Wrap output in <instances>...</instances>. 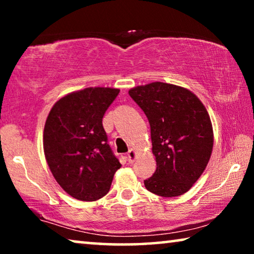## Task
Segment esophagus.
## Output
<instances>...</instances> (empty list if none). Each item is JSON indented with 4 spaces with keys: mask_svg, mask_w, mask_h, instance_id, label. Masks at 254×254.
<instances>
[{
    "mask_svg": "<svg viewBox=\"0 0 254 254\" xmlns=\"http://www.w3.org/2000/svg\"><path fill=\"white\" fill-rule=\"evenodd\" d=\"M135 158H136V153H135L134 150H133V149L128 150V152H127V161L130 162V163H133V162H134V160H135Z\"/></svg>",
    "mask_w": 254,
    "mask_h": 254,
    "instance_id": "1",
    "label": "esophagus"
}]
</instances>
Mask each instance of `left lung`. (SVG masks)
Returning <instances> with one entry per match:
<instances>
[{
	"mask_svg": "<svg viewBox=\"0 0 254 254\" xmlns=\"http://www.w3.org/2000/svg\"><path fill=\"white\" fill-rule=\"evenodd\" d=\"M128 95L147 115L157 161L145 188L162 197L185 194L203 174L213 150L205 106L188 89L160 81L137 86Z\"/></svg>",
	"mask_w": 254,
	"mask_h": 254,
	"instance_id": "8db88e82",
	"label": "left lung"
}]
</instances>
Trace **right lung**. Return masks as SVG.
<instances>
[{
	"instance_id": "1",
	"label": "right lung",
	"mask_w": 254,
	"mask_h": 254,
	"mask_svg": "<svg viewBox=\"0 0 254 254\" xmlns=\"http://www.w3.org/2000/svg\"><path fill=\"white\" fill-rule=\"evenodd\" d=\"M119 93L117 88L88 87L68 94L47 118V162L57 183L76 199L93 201L105 196L121 167L102 123Z\"/></svg>"
}]
</instances>
